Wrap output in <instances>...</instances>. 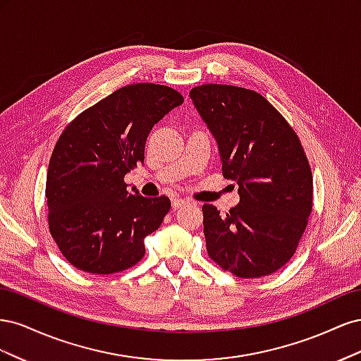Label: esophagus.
Wrapping results in <instances>:
<instances>
[{
    "label": "esophagus",
    "instance_id": "obj_1",
    "mask_svg": "<svg viewBox=\"0 0 361 361\" xmlns=\"http://www.w3.org/2000/svg\"><path fill=\"white\" fill-rule=\"evenodd\" d=\"M188 203V200H185V199H180V197H174L173 200H171V207L174 211L176 209H179V207H182L183 204H187Z\"/></svg>",
    "mask_w": 361,
    "mask_h": 361
}]
</instances>
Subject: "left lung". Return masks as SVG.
I'll return each instance as SVG.
<instances>
[{"instance_id": "1", "label": "left lung", "mask_w": 361, "mask_h": 361, "mask_svg": "<svg viewBox=\"0 0 361 361\" xmlns=\"http://www.w3.org/2000/svg\"><path fill=\"white\" fill-rule=\"evenodd\" d=\"M190 97L216 141L223 176L239 187L228 212L202 207L207 255L238 277L269 276L293 256L312 212V170L300 138L253 90L204 84Z\"/></svg>"}]
</instances>
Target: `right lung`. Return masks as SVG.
<instances>
[{
    "label": "right lung",
    "mask_w": 361,
    "mask_h": 361,
    "mask_svg": "<svg viewBox=\"0 0 361 361\" xmlns=\"http://www.w3.org/2000/svg\"><path fill=\"white\" fill-rule=\"evenodd\" d=\"M179 92L140 82L116 90L66 126L52 150L48 223L69 264L92 274H113L145 256V238L161 226L170 199L126 190L125 174L145 162L155 123L182 105Z\"/></svg>",
    "instance_id": "obj_1"
}]
</instances>
